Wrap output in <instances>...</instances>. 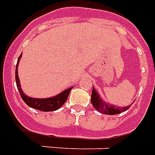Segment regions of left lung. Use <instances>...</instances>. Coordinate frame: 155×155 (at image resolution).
Here are the masks:
<instances>
[{
  "label": "left lung",
  "instance_id": "1",
  "mask_svg": "<svg viewBox=\"0 0 155 155\" xmlns=\"http://www.w3.org/2000/svg\"><path fill=\"white\" fill-rule=\"evenodd\" d=\"M91 101H92V105L98 112L103 114L106 115H116V114H119L123 112H125L127 109L130 108L131 106H124V107H118V106L113 105L107 103V102L104 101V100L101 97L98 92L97 90H95V87L92 86V97H91ZM134 101H133L134 103Z\"/></svg>",
  "mask_w": 155,
  "mask_h": 155
}]
</instances>
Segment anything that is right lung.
Listing matches in <instances>:
<instances>
[{
	"mask_svg": "<svg viewBox=\"0 0 155 155\" xmlns=\"http://www.w3.org/2000/svg\"><path fill=\"white\" fill-rule=\"evenodd\" d=\"M21 54H22V53L21 54V55L19 56L18 59L15 72L16 84H17L18 91L20 92L21 97L22 98L24 102L28 106H30V108H35V109H38V110L42 111V112H51V111L58 110V108H60L63 105V104H65V102L67 101L69 93H70L71 90L73 88V87H69L68 89H65L64 91L60 92L59 94L51 97H48V98H33V97H30L27 95H25L23 92L21 87L20 80H19L18 74V64H19L20 59L21 58Z\"/></svg>",
	"mask_w": 155,
	"mask_h": 155,
	"instance_id": "obj_1",
	"label": "right lung"
}]
</instances>
